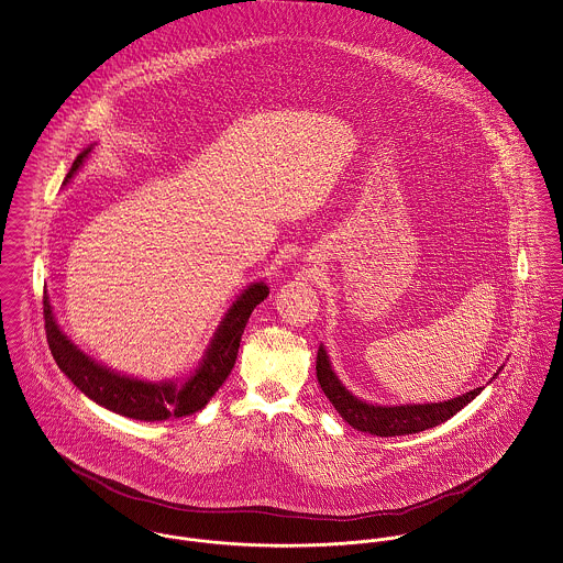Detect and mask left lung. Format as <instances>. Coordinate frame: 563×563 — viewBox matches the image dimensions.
<instances>
[{"label": "left lung", "mask_w": 563, "mask_h": 563, "mask_svg": "<svg viewBox=\"0 0 563 563\" xmlns=\"http://www.w3.org/2000/svg\"><path fill=\"white\" fill-rule=\"evenodd\" d=\"M317 382L349 427L362 433L377 434V437H398V434L420 433V431L433 429L437 424L450 420L454 413H459L484 389H470L467 394L445 402L398 405V407L368 405L355 398L353 394H349V389L343 388V384L339 382V377L330 366V357L323 345L317 351Z\"/></svg>", "instance_id": "obj_1"}]
</instances>
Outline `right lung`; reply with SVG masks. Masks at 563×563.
Here are the masks:
<instances>
[{"label": "right lung", "instance_id": "right-lung-1", "mask_svg": "<svg viewBox=\"0 0 563 563\" xmlns=\"http://www.w3.org/2000/svg\"><path fill=\"white\" fill-rule=\"evenodd\" d=\"M89 152L91 147H87L77 156V161L66 175V181L84 165ZM267 294L269 289L263 283H255L242 296H238V300L220 321L214 341L208 346L201 366L184 384H152L132 379L89 360L81 349H77L66 339V334H62L53 317V308L46 291L43 296L44 330L48 349L62 373L93 402L132 420L156 422L167 420L172 416L181 418L197 413L208 405V400L224 384L235 364L240 341L251 312L257 303L267 298Z\"/></svg>", "mask_w": 563, "mask_h": 563}]
</instances>
